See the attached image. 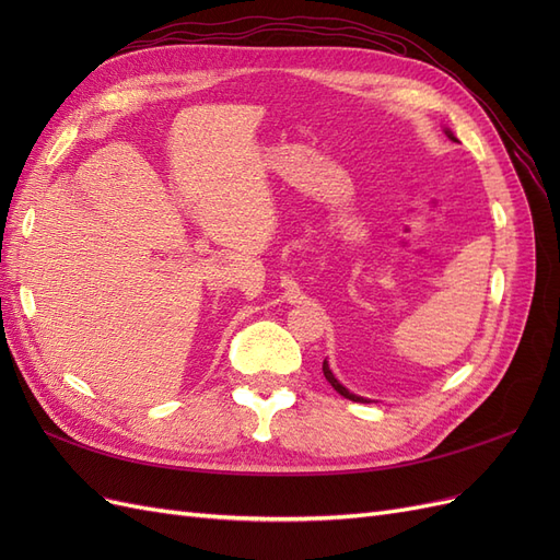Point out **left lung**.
Instances as JSON below:
<instances>
[{
    "instance_id": "1",
    "label": "left lung",
    "mask_w": 560,
    "mask_h": 560,
    "mask_svg": "<svg viewBox=\"0 0 560 560\" xmlns=\"http://www.w3.org/2000/svg\"><path fill=\"white\" fill-rule=\"evenodd\" d=\"M446 135H448V138H451L453 142H455V138H453V132H451V130H446ZM322 371H325V378H327V381L331 383V387L336 389V393H338V395H343L346 399H352V401H366V404H369V399H364V397H360V395H352L348 387H343L341 383H338V378H336V376L331 374V369H329L327 360H325V362H322Z\"/></svg>"
}]
</instances>
